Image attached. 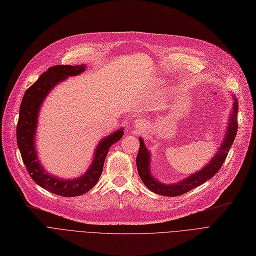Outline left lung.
<instances>
[{
    "label": "left lung",
    "instance_id": "1",
    "mask_svg": "<svg viewBox=\"0 0 256 256\" xmlns=\"http://www.w3.org/2000/svg\"><path fill=\"white\" fill-rule=\"evenodd\" d=\"M232 113L230 116V124L227 128V132L224 137V141L222 145L219 147V150L214 156V158L210 160V163L208 164L206 167H204L200 171L192 174L188 178L182 180L178 184H164L154 180L150 171V152L147 150L146 146L144 145V142L141 138H139L140 141V148L138 152V156L136 158V164L139 176L143 184L148 188L150 191H152L156 194L163 195V196H180L186 192H189L196 186L204 184L206 180H210L212 176H214L220 168L222 167L224 160L230 152V147L234 141V138L236 136L238 132V100H234V106H232Z\"/></svg>",
    "mask_w": 256,
    "mask_h": 256
}]
</instances>
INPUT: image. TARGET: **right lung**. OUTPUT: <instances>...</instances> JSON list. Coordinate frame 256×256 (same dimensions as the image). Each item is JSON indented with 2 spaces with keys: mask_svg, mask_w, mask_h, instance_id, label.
<instances>
[{
  "mask_svg": "<svg viewBox=\"0 0 256 256\" xmlns=\"http://www.w3.org/2000/svg\"><path fill=\"white\" fill-rule=\"evenodd\" d=\"M85 65H56L44 72L36 82L26 90L20 108V117L16 126V140L22 162L32 180L44 189L64 197L83 195L96 184L102 172L106 156L111 145L124 136V130H118L104 138L98 145L92 164L84 176L76 180H61L46 172L40 165L35 150V132L37 116L44 100L50 89L62 82L68 76H76L84 72Z\"/></svg>",
  "mask_w": 256,
  "mask_h": 256,
  "instance_id": "add662e5",
  "label": "right lung"
}]
</instances>
